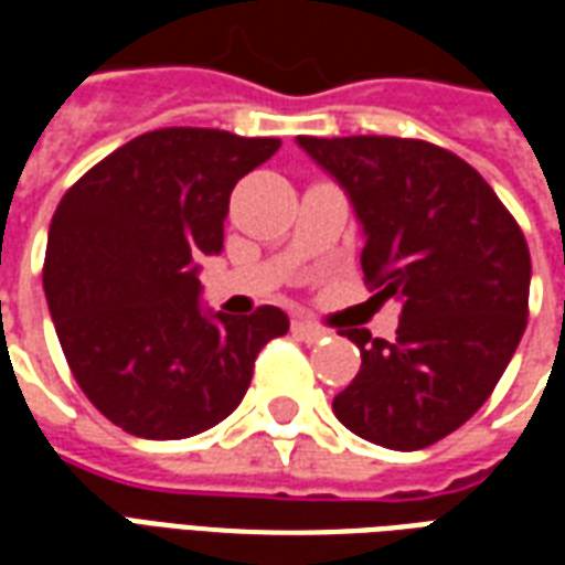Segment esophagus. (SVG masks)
<instances>
[{"label":"esophagus","mask_w":565,"mask_h":565,"mask_svg":"<svg viewBox=\"0 0 565 565\" xmlns=\"http://www.w3.org/2000/svg\"><path fill=\"white\" fill-rule=\"evenodd\" d=\"M294 335L296 339H302L306 344H315L327 335V330H320V327L308 323V320H294Z\"/></svg>","instance_id":"34e87169"}]
</instances>
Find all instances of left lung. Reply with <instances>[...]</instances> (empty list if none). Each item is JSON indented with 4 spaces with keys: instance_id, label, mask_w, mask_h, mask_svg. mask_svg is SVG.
Returning a JSON list of instances; mask_svg holds the SVG:
<instances>
[{
    "instance_id": "obj_1",
    "label": "left lung",
    "mask_w": 565,
    "mask_h": 565,
    "mask_svg": "<svg viewBox=\"0 0 565 565\" xmlns=\"http://www.w3.org/2000/svg\"><path fill=\"white\" fill-rule=\"evenodd\" d=\"M296 141L354 205L366 284L403 302L391 342L344 332L363 363L332 412L372 445L429 448L487 403L518 351L533 271L526 238L493 186L438 145Z\"/></svg>"
}]
</instances>
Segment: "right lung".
<instances>
[{
	"label": "right lung",
	"mask_w": 565,
	"mask_h": 565,
	"mask_svg": "<svg viewBox=\"0 0 565 565\" xmlns=\"http://www.w3.org/2000/svg\"><path fill=\"white\" fill-rule=\"evenodd\" d=\"M281 148L223 129L145 132L60 199L44 296L68 369L129 436L190 438L245 399L281 308L247 318L202 308L196 259L221 254L230 193Z\"/></svg>",
	"instance_id": "add662e5"
}]
</instances>
